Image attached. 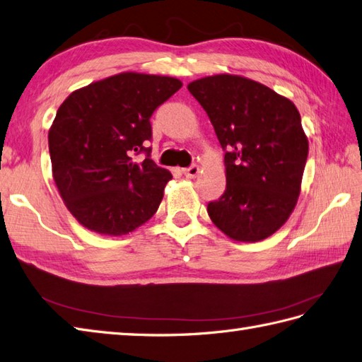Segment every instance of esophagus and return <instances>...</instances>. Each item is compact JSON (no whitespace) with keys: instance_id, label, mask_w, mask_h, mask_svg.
<instances>
[{"instance_id":"1","label":"esophagus","mask_w":362,"mask_h":362,"mask_svg":"<svg viewBox=\"0 0 362 362\" xmlns=\"http://www.w3.org/2000/svg\"><path fill=\"white\" fill-rule=\"evenodd\" d=\"M182 173L186 178H197L198 173H199V167L198 165H190V167H186V169H182Z\"/></svg>"}]
</instances>
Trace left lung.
Returning a JSON list of instances; mask_svg holds the SVG:
<instances>
[{
  "label": "left lung",
  "mask_w": 362,
  "mask_h": 362,
  "mask_svg": "<svg viewBox=\"0 0 362 362\" xmlns=\"http://www.w3.org/2000/svg\"><path fill=\"white\" fill-rule=\"evenodd\" d=\"M221 144L226 190L207 204L214 224L235 241L266 240L292 214L308 141L295 104L267 86L214 75L187 86Z\"/></svg>",
  "instance_id": "8db88e82"
}]
</instances>
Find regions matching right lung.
<instances>
[{
  "label": "right lung",
  "mask_w": 362,
  "mask_h": 362,
  "mask_svg": "<svg viewBox=\"0 0 362 362\" xmlns=\"http://www.w3.org/2000/svg\"><path fill=\"white\" fill-rule=\"evenodd\" d=\"M170 76L126 72L70 93L49 130L52 172L69 209L92 232L121 236L160 207L169 170L151 160V117L181 89ZM146 153L141 163L134 156Z\"/></svg>",
  "instance_id": "obj_1"
}]
</instances>
